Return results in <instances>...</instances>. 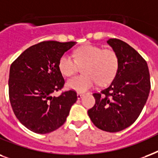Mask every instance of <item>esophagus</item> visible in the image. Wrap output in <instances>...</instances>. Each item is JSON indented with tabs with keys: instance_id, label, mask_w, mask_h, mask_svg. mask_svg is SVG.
<instances>
[{
	"instance_id": "obj_1",
	"label": "esophagus",
	"mask_w": 158,
	"mask_h": 158,
	"mask_svg": "<svg viewBox=\"0 0 158 158\" xmlns=\"http://www.w3.org/2000/svg\"><path fill=\"white\" fill-rule=\"evenodd\" d=\"M77 99L78 100H80V99H81L84 96V94H81V93H77Z\"/></svg>"
}]
</instances>
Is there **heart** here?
Returning <instances> with one entry per match:
<instances>
[{"instance_id": "b5f03b06", "label": "heart", "mask_w": 158, "mask_h": 158, "mask_svg": "<svg viewBox=\"0 0 158 158\" xmlns=\"http://www.w3.org/2000/svg\"><path fill=\"white\" fill-rule=\"evenodd\" d=\"M75 59L64 53L58 61V69L63 76L70 77L77 72L79 65H84V74L71 78L67 86L78 92H85L99 82L106 85L115 77L118 69V55L113 49L96 46L85 45L74 52Z\"/></svg>"}]
</instances>
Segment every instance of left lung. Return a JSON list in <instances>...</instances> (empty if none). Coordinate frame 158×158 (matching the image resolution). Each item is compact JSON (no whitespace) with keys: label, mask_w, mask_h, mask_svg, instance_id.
Listing matches in <instances>:
<instances>
[{"label":"left lung","mask_w":158,"mask_h":158,"mask_svg":"<svg viewBox=\"0 0 158 158\" xmlns=\"http://www.w3.org/2000/svg\"><path fill=\"white\" fill-rule=\"evenodd\" d=\"M118 57V69L110 85L94 93L96 104L88 110L92 123L115 133L134 123L148 98L150 75L146 61L136 50L117 39L107 40Z\"/></svg>","instance_id":"left-lung-1"}]
</instances>
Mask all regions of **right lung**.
Returning <instances> with one entry per match:
<instances>
[{
    "label": "right lung",
    "mask_w": 158,
    "mask_h": 158,
    "mask_svg": "<svg viewBox=\"0 0 158 158\" xmlns=\"http://www.w3.org/2000/svg\"><path fill=\"white\" fill-rule=\"evenodd\" d=\"M76 44L40 43L27 48L10 66L8 85L12 110L19 122L36 134L61 127L77 100L74 90L52 96L65 83L58 69L59 58Z\"/></svg>",
    "instance_id": "1"
}]
</instances>
